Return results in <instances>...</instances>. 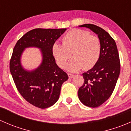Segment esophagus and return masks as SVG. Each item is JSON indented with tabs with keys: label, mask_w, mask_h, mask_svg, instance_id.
<instances>
[{
	"label": "esophagus",
	"mask_w": 131,
	"mask_h": 131,
	"mask_svg": "<svg viewBox=\"0 0 131 131\" xmlns=\"http://www.w3.org/2000/svg\"><path fill=\"white\" fill-rule=\"evenodd\" d=\"M68 77H69L70 79H72V78L74 77V75H73V74H71V73H68Z\"/></svg>",
	"instance_id": "1"
}]
</instances>
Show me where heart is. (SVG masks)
<instances>
[{
	"mask_svg": "<svg viewBox=\"0 0 131 131\" xmlns=\"http://www.w3.org/2000/svg\"><path fill=\"white\" fill-rule=\"evenodd\" d=\"M63 44L56 42L52 44L51 52L60 68L72 58L65 68L71 72H76L84 68L89 70L98 61L101 54V43L98 38L88 31L72 29L66 33L62 39Z\"/></svg>",
	"mask_w": 131,
	"mask_h": 131,
	"instance_id": "heart-1",
	"label": "heart"
}]
</instances>
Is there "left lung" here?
I'll list each match as a JSON object with an SVG mask.
<instances>
[{"instance_id": "left-lung-1", "label": "left lung", "mask_w": 131, "mask_h": 131, "mask_svg": "<svg viewBox=\"0 0 131 131\" xmlns=\"http://www.w3.org/2000/svg\"><path fill=\"white\" fill-rule=\"evenodd\" d=\"M97 35L101 43V54L96 65L82 74L84 83L79 88L80 101L87 106L96 108L112 95L120 75L121 64L117 45L113 38L101 28L92 24L80 25Z\"/></svg>"}]
</instances>
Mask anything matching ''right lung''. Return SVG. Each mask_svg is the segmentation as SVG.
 <instances>
[{
    "mask_svg": "<svg viewBox=\"0 0 131 131\" xmlns=\"http://www.w3.org/2000/svg\"><path fill=\"white\" fill-rule=\"evenodd\" d=\"M67 28H36L25 34L18 40L10 61V72L19 93L37 108H44L54 105L59 97L61 88L68 79L59 68L51 52L52 44ZM36 47L40 49L42 62L35 69L28 71L21 64L24 49Z\"/></svg>",
    "mask_w": 131,
    "mask_h": 131,
    "instance_id": "right-lung-1",
    "label": "right lung"
}]
</instances>
